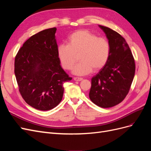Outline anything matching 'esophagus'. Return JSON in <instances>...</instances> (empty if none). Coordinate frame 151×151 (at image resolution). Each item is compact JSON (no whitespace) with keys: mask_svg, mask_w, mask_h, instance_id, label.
<instances>
[{"mask_svg":"<svg viewBox=\"0 0 151 151\" xmlns=\"http://www.w3.org/2000/svg\"><path fill=\"white\" fill-rule=\"evenodd\" d=\"M74 81H81L83 80V79L82 78V77H74Z\"/></svg>","mask_w":151,"mask_h":151,"instance_id":"obj_1","label":"esophagus"}]
</instances>
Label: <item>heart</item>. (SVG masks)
<instances>
[{"instance_id": "b5f03b06", "label": "heart", "mask_w": 151, "mask_h": 151, "mask_svg": "<svg viewBox=\"0 0 151 151\" xmlns=\"http://www.w3.org/2000/svg\"><path fill=\"white\" fill-rule=\"evenodd\" d=\"M111 46L108 40L87 30H79L68 38L67 44L58 45L57 54L62 67L71 70L79 55V62L73 72L84 76L98 70L105 65L109 58Z\"/></svg>"}]
</instances>
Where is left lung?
<instances>
[{
    "label": "left lung",
    "mask_w": 151,
    "mask_h": 151,
    "mask_svg": "<svg viewBox=\"0 0 151 151\" xmlns=\"http://www.w3.org/2000/svg\"><path fill=\"white\" fill-rule=\"evenodd\" d=\"M111 46L107 63L91 79L89 98L101 108H110L121 103L129 92L135 76V60L125 38L106 26H99Z\"/></svg>",
    "instance_id": "1"
}]
</instances>
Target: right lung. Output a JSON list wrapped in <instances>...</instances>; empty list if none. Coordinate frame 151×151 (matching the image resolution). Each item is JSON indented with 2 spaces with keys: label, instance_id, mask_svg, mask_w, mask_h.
I'll return each mask as SVG.
<instances>
[{
  "label": "right lung",
  "instance_id": "add662e5",
  "mask_svg": "<svg viewBox=\"0 0 151 151\" xmlns=\"http://www.w3.org/2000/svg\"><path fill=\"white\" fill-rule=\"evenodd\" d=\"M56 30L49 28L31 36L15 57L19 93L27 104L39 110L56 107L62 99L63 83L72 79L60 65Z\"/></svg>",
  "mask_w": 151,
  "mask_h": 151
}]
</instances>
